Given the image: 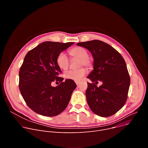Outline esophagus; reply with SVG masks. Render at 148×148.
<instances>
[{
    "mask_svg": "<svg viewBox=\"0 0 148 148\" xmlns=\"http://www.w3.org/2000/svg\"><path fill=\"white\" fill-rule=\"evenodd\" d=\"M79 81H75V84H77V85L78 86V84H79Z\"/></svg>",
    "mask_w": 148,
    "mask_h": 148,
    "instance_id": "1",
    "label": "esophagus"
}]
</instances>
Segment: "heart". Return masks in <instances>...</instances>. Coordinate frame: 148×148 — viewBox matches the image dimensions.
<instances>
[{
	"label": "heart",
	"instance_id": "obj_1",
	"mask_svg": "<svg viewBox=\"0 0 148 148\" xmlns=\"http://www.w3.org/2000/svg\"><path fill=\"white\" fill-rule=\"evenodd\" d=\"M71 56L73 58L79 59V66H85L87 67L91 68L92 66L91 60L88 57V53L87 51L81 47H76L70 51ZM57 64L58 66L62 70L68 69L70 64V60L64 53H60L57 57ZM87 73V70L81 68L75 70H69L64 73V77L67 79H71L75 81H79Z\"/></svg>",
	"mask_w": 148,
	"mask_h": 148
}]
</instances>
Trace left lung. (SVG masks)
<instances>
[{"label": "left lung", "mask_w": 148, "mask_h": 148, "mask_svg": "<svg viewBox=\"0 0 148 148\" xmlns=\"http://www.w3.org/2000/svg\"><path fill=\"white\" fill-rule=\"evenodd\" d=\"M87 49L94 59V70L87 77L97 84L87 82L86 95L91 110L102 117L110 116L121 110L126 102L130 86V77L122 56L112 46L100 40L78 43Z\"/></svg>", "instance_id": "left-lung-1"}]
</instances>
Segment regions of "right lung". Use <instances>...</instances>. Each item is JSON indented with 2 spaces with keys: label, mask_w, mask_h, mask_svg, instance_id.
Masks as SVG:
<instances>
[{
  "label": "right lung",
  "mask_w": 148,
  "mask_h": 148,
  "mask_svg": "<svg viewBox=\"0 0 148 148\" xmlns=\"http://www.w3.org/2000/svg\"><path fill=\"white\" fill-rule=\"evenodd\" d=\"M74 43L45 41L29 51L19 71V89L26 103L33 111L54 116L67 107L77 85L73 80L59 77L58 55ZM55 80L61 83L54 88Z\"/></svg>",
  "instance_id": "1"
}]
</instances>
